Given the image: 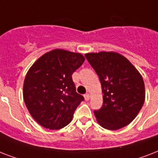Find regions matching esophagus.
<instances>
[{"label": "esophagus", "mask_w": 158, "mask_h": 158, "mask_svg": "<svg viewBox=\"0 0 158 158\" xmlns=\"http://www.w3.org/2000/svg\"><path fill=\"white\" fill-rule=\"evenodd\" d=\"M84 98H85V101H88L89 99V94L87 93V94H84Z\"/></svg>", "instance_id": "esophagus-1"}]
</instances>
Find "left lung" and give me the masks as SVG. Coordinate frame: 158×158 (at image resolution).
Segmentation results:
<instances>
[{
    "label": "left lung",
    "instance_id": "obj_1",
    "mask_svg": "<svg viewBox=\"0 0 158 158\" xmlns=\"http://www.w3.org/2000/svg\"><path fill=\"white\" fill-rule=\"evenodd\" d=\"M85 56L99 76L103 94V106L94 111L97 122L111 131L130 124L144 103V82L140 73L118 53L101 51Z\"/></svg>",
    "mask_w": 158,
    "mask_h": 158
}]
</instances>
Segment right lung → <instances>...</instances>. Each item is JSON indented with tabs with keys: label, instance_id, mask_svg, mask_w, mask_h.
<instances>
[{
	"label": "right lung",
	"instance_id": "obj_1",
	"mask_svg": "<svg viewBox=\"0 0 158 158\" xmlns=\"http://www.w3.org/2000/svg\"><path fill=\"white\" fill-rule=\"evenodd\" d=\"M84 61L79 53L55 49L29 69L23 83V99L41 127L59 130L71 122L76 108L84 100L76 91L72 75Z\"/></svg>",
	"mask_w": 158,
	"mask_h": 158
}]
</instances>
